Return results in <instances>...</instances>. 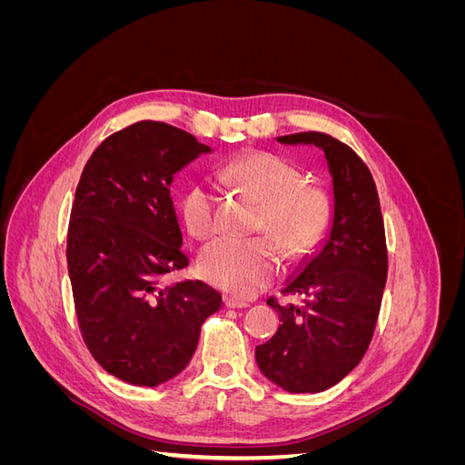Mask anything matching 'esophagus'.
I'll return each instance as SVG.
<instances>
[{
  "instance_id": "obj_1",
  "label": "esophagus",
  "mask_w": 465,
  "mask_h": 465,
  "mask_svg": "<svg viewBox=\"0 0 465 465\" xmlns=\"http://www.w3.org/2000/svg\"><path fill=\"white\" fill-rule=\"evenodd\" d=\"M224 304H227L229 308H246L248 301H241L236 297H224Z\"/></svg>"
}]
</instances>
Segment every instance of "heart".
<instances>
[{"label":"heart","instance_id":"obj_1","mask_svg":"<svg viewBox=\"0 0 465 465\" xmlns=\"http://www.w3.org/2000/svg\"><path fill=\"white\" fill-rule=\"evenodd\" d=\"M224 176L254 193L263 203L260 231L277 236L289 258L312 252L328 232L333 203L318 184L304 182V173L275 153L254 151L229 161ZM180 215L195 238L217 232V198L205 180L193 182L180 198ZM281 256L272 238L223 236L200 256L202 275L238 297H250L277 277Z\"/></svg>","mask_w":465,"mask_h":465}]
</instances>
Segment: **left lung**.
Segmentation results:
<instances>
[{"mask_svg": "<svg viewBox=\"0 0 465 465\" xmlns=\"http://www.w3.org/2000/svg\"><path fill=\"white\" fill-rule=\"evenodd\" d=\"M287 145H316L333 180V221L323 246L308 258L283 294L301 304L267 301L283 322L256 347L258 367L292 393L331 388L353 371L374 335L388 277L384 219L376 184L359 154L322 132L277 137Z\"/></svg>", "mask_w": 465, "mask_h": 465, "instance_id": "8db88e82", "label": "left lung"}]
</instances>
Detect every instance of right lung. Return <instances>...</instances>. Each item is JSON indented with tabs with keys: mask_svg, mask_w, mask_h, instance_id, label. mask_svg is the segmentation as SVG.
<instances>
[{
	"mask_svg": "<svg viewBox=\"0 0 465 465\" xmlns=\"http://www.w3.org/2000/svg\"><path fill=\"white\" fill-rule=\"evenodd\" d=\"M211 149L164 122L108 135L83 168L67 229V270L83 341L124 382L159 386L186 369L221 308L203 281L164 285L190 263L171 198L174 174Z\"/></svg>",
	"mask_w": 465,
	"mask_h": 465,
	"instance_id": "obj_1",
	"label": "right lung"
}]
</instances>
